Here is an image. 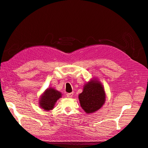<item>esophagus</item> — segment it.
Here are the masks:
<instances>
[{
	"label": "esophagus",
	"instance_id": "obj_1",
	"mask_svg": "<svg viewBox=\"0 0 148 148\" xmlns=\"http://www.w3.org/2000/svg\"><path fill=\"white\" fill-rule=\"evenodd\" d=\"M73 95H74V93H73V92H71V93H68V94H66V95H67V97H69V98H71V97H73Z\"/></svg>",
	"mask_w": 148,
	"mask_h": 148
}]
</instances>
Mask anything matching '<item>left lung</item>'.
I'll list each match as a JSON object with an SVG mask.
<instances>
[{
	"label": "left lung",
	"mask_w": 148,
	"mask_h": 148,
	"mask_svg": "<svg viewBox=\"0 0 148 148\" xmlns=\"http://www.w3.org/2000/svg\"><path fill=\"white\" fill-rule=\"evenodd\" d=\"M105 98L104 88L96 79L86 84L82 92L79 95L81 106L87 113L97 111L104 104Z\"/></svg>",
	"instance_id": "left-lung-1"
}]
</instances>
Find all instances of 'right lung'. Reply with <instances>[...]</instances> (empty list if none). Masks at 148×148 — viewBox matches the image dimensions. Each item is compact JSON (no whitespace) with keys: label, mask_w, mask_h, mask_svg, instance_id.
Returning <instances> with one entry per match:
<instances>
[{"label":"right lung","mask_w":148,"mask_h":148,"mask_svg":"<svg viewBox=\"0 0 148 148\" xmlns=\"http://www.w3.org/2000/svg\"><path fill=\"white\" fill-rule=\"evenodd\" d=\"M61 93L54 88L51 87L47 88L41 96L39 100L40 106L45 110L49 111L53 109L57 100L61 98Z\"/></svg>","instance_id":"1"}]
</instances>
